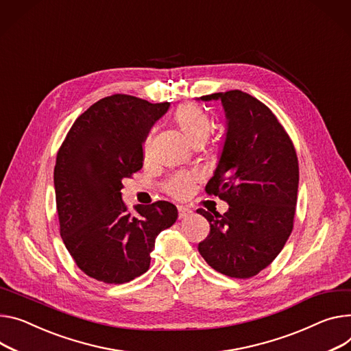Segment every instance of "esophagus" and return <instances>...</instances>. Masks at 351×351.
Segmentation results:
<instances>
[{
  "label": "esophagus",
  "instance_id": "1",
  "mask_svg": "<svg viewBox=\"0 0 351 351\" xmlns=\"http://www.w3.org/2000/svg\"><path fill=\"white\" fill-rule=\"evenodd\" d=\"M190 215H193V210L190 208L186 206H178V218L180 219H184V218H188Z\"/></svg>",
  "mask_w": 351,
  "mask_h": 351
}]
</instances>
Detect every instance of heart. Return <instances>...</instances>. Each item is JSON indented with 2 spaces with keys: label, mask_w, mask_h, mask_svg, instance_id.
I'll use <instances>...</instances> for the list:
<instances>
[{
  "label": "heart",
  "mask_w": 351,
  "mask_h": 351,
  "mask_svg": "<svg viewBox=\"0 0 351 351\" xmlns=\"http://www.w3.org/2000/svg\"><path fill=\"white\" fill-rule=\"evenodd\" d=\"M176 119L181 130L184 132L185 136L188 138L193 145L198 142H205L206 138L210 133V119L208 114L202 110V108L188 104L182 105L178 108V111L176 114ZM150 145V136L146 138L145 141V150L147 152ZM195 180L194 173H188V171H178L173 174L165 188L166 191L174 197L184 198L193 190V182Z\"/></svg>",
  "instance_id": "heart-1"
}]
</instances>
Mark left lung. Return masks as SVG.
Returning a JSON list of instances; mask_svg holds the SVG:
<instances>
[{"label":"left lung","mask_w":351,"mask_h":351,"mask_svg":"<svg viewBox=\"0 0 351 351\" xmlns=\"http://www.w3.org/2000/svg\"><path fill=\"white\" fill-rule=\"evenodd\" d=\"M201 99H221L226 114L223 149L205 191L229 209H197L210 225L198 250L218 273L250 278L273 263L292 232L298 157L271 110L250 94L232 90Z\"/></svg>","instance_id":"obj_1"}]
</instances>
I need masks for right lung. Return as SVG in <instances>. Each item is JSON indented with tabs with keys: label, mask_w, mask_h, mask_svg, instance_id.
<instances>
[{
	"label": "right lung",
	"mask_w": 351,
	"mask_h": 351,
	"mask_svg": "<svg viewBox=\"0 0 351 351\" xmlns=\"http://www.w3.org/2000/svg\"><path fill=\"white\" fill-rule=\"evenodd\" d=\"M170 102L152 104L126 94L105 97L80 115L62 143L55 166L60 236L77 267L105 284L145 274L157 234L178 217L167 201H122V180L143 166V142Z\"/></svg>",
	"instance_id": "obj_1"
}]
</instances>
